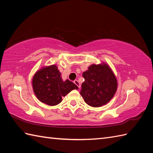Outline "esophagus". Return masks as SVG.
<instances>
[{"instance_id":"1","label":"esophagus","mask_w":153,"mask_h":153,"mask_svg":"<svg viewBox=\"0 0 153 153\" xmlns=\"http://www.w3.org/2000/svg\"><path fill=\"white\" fill-rule=\"evenodd\" d=\"M74 83H75V84H76V85L77 86V87H79V88H80V83H79V82H78V81H77V79H76V80H74Z\"/></svg>"}]
</instances>
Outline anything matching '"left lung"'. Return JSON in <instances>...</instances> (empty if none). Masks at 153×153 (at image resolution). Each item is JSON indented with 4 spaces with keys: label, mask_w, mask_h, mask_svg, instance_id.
<instances>
[{
    "label": "left lung",
    "mask_w": 153,
    "mask_h": 153,
    "mask_svg": "<svg viewBox=\"0 0 153 153\" xmlns=\"http://www.w3.org/2000/svg\"><path fill=\"white\" fill-rule=\"evenodd\" d=\"M85 79L80 94L87 105L93 107L105 105L117 90V79L111 68L105 63L92 64L83 73Z\"/></svg>",
    "instance_id": "left-lung-1"
}]
</instances>
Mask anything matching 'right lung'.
I'll use <instances>...</instances> for the list:
<instances>
[{"label":"right lung","instance_id":"1","mask_svg":"<svg viewBox=\"0 0 153 153\" xmlns=\"http://www.w3.org/2000/svg\"><path fill=\"white\" fill-rule=\"evenodd\" d=\"M35 95L41 102L49 106L61 102L73 89H78L76 84L66 79L63 81L56 65L45 66L35 74L32 80Z\"/></svg>","mask_w":153,"mask_h":153}]
</instances>
